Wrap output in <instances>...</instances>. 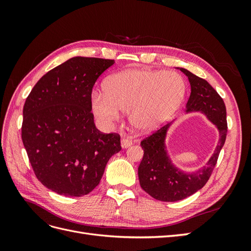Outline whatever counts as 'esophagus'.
I'll use <instances>...</instances> for the list:
<instances>
[{
  "label": "esophagus",
  "instance_id": "obj_1",
  "mask_svg": "<svg viewBox=\"0 0 251 251\" xmlns=\"http://www.w3.org/2000/svg\"><path fill=\"white\" fill-rule=\"evenodd\" d=\"M120 144H121V148H123V149H127L128 147L132 146V141H130L126 138H121Z\"/></svg>",
  "mask_w": 251,
  "mask_h": 251
}]
</instances>
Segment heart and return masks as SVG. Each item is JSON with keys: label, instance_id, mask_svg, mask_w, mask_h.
<instances>
[{"label": "heart", "instance_id": "b5f03b06", "mask_svg": "<svg viewBox=\"0 0 251 251\" xmlns=\"http://www.w3.org/2000/svg\"><path fill=\"white\" fill-rule=\"evenodd\" d=\"M104 92L91 95V108L96 119L105 126L116 123L121 112H127L131 126L138 133L160 127L181 105L186 85L173 71L126 69L109 76Z\"/></svg>", "mask_w": 251, "mask_h": 251}]
</instances>
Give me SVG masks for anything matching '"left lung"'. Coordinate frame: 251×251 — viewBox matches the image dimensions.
<instances>
[{"instance_id": "left-lung-1", "label": "left lung", "mask_w": 251, "mask_h": 251, "mask_svg": "<svg viewBox=\"0 0 251 251\" xmlns=\"http://www.w3.org/2000/svg\"><path fill=\"white\" fill-rule=\"evenodd\" d=\"M183 72L191 85V95L185 105V114L201 113L216 126L219 140L206 165L187 173L176 166L170 157L166 137L175 121L165 125L157 132L143 139L140 146L144 151L138 168V177L142 189L156 200L175 202L192 196L208 181L223 148L226 134V108L223 100L209 83L184 68Z\"/></svg>"}]
</instances>
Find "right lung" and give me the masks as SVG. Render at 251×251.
I'll list each match as a JSON object with an SVG mask.
<instances>
[{
  "mask_svg": "<svg viewBox=\"0 0 251 251\" xmlns=\"http://www.w3.org/2000/svg\"><path fill=\"white\" fill-rule=\"evenodd\" d=\"M113 59L75 56L36 82L23 109L22 140L43 185L81 197L100 184L120 136L97 130L91 113L95 81Z\"/></svg>",
  "mask_w": 251,
  "mask_h": 251,
  "instance_id": "add662e5",
  "label": "right lung"
}]
</instances>
